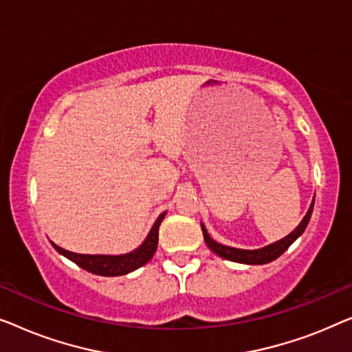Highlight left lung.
<instances>
[{"label":"left lung","instance_id":"1","mask_svg":"<svg viewBox=\"0 0 352 352\" xmlns=\"http://www.w3.org/2000/svg\"><path fill=\"white\" fill-rule=\"evenodd\" d=\"M313 207H314V199L311 202L309 209H308V214L305 215V219L301 220V223L295 228L294 231L290 232L289 236L282 237L280 241L273 242V244L266 245V247H261V249H256V250H244V249H234V247H230V245H223V244H219V242L212 239L209 236V232H207L206 226L201 223L202 228V234H204V241L209 249L217 254L221 258L225 260H231V261H236V263H245V265H265V263H270V261H273L276 258H279V256L284 254V252L289 249V247L294 244V242L298 239V237L303 234V231L306 230V226L309 223V219H311V214H313Z\"/></svg>","mask_w":352,"mask_h":352}]
</instances>
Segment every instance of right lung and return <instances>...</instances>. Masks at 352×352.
Here are the masks:
<instances>
[{
  "instance_id": "right-lung-1",
  "label": "right lung",
  "mask_w": 352,
  "mask_h": 352,
  "mask_svg": "<svg viewBox=\"0 0 352 352\" xmlns=\"http://www.w3.org/2000/svg\"><path fill=\"white\" fill-rule=\"evenodd\" d=\"M164 214H161L157 217V220L155 221V225L148 232L146 239L142 242L140 247H137L135 250L129 252V254L124 255H84V254H75V252L65 250L62 247H58L57 244H51L54 245L58 254L67 256L68 260H72L73 263H76L79 268L89 271V273L97 274V276H122L127 273H132L140 266L146 265L148 261L153 258L155 255L156 247H157V236H160V225L161 221L164 220Z\"/></svg>"
}]
</instances>
